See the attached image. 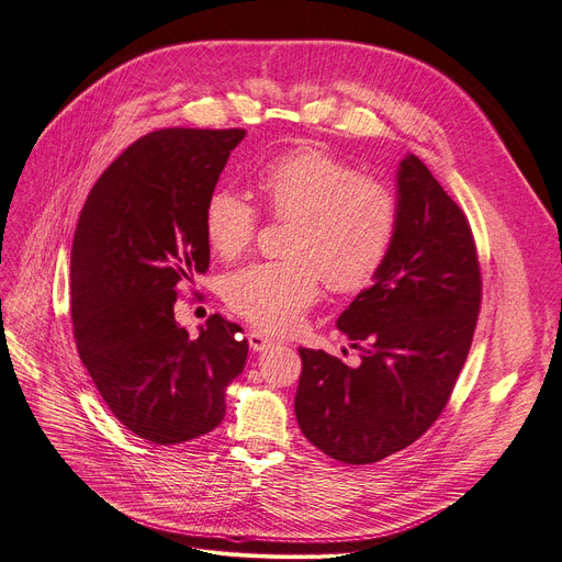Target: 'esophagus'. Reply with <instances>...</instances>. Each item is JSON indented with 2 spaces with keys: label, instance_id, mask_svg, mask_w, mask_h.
Segmentation results:
<instances>
[{
  "label": "esophagus",
  "instance_id": "obj_1",
  "mask_svg": "<svg viewBox=\"0 0 562 562\" xmlns=\"http://www.w3.org/2000/svg\"><path fill=\"white\" fill-rule=\"evenodd\" d=\"M247 342L252 347V351H266L276 345V340H270L268 336L259 334V330H252V334H247Z\"/></svg>",
  "mask_w": 562,
  "mask_h": 562
}]
</instances>
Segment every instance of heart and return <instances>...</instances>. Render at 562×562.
I'll use <instances>...</instances> for the list:
<instances>
[{"instance_id":"heart-1","label":"heart","mask_w":562,"mask_h":562,"mask_svg":"<svg viewBox=\"0 0 562 562\" xmlns=\"http://www.w3.org/2000/svg\"><path fill=\"white\" fill-rule=\"evenodd\" d=\"M257 187L278 217H296L289 259L249 263L224 280V301L252 326L286 334L326 284L361 292L382 270L398 228V205L384 184L319 148L270 159ZM257 211L236 190H215L203 207V234L215 255L234 259L252 245Z\"/></svg>"}]
</instances>
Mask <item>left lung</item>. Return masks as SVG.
<instances>
[{"label":"left lung","instance_id":"obj_1","mask_svg":"<svg viewBox=\"0 0 562 562\" xmlns=\"http://www.w3.org/2000/svg\"><path fill=\"white\" fill-rule=\"evenodd\" d=\"M396 205L389 259L336 322L361 349V363L299 349V426L317 449L351 465L409 447L440 417L482 303L470 224L419 157L398 164Z\"/></svg>","mask_w":562,"mask_h":562}]
</instances>
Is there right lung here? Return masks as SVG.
I'll use <instances>...</instances> for the list:
<instances>
[{"instance_id":"add662e5","label":"right lung","mask_w":562,"mask_h":562,"mask_svg":"<svg viewBox=\"0 0 562 562\" xmlns=\"http://www.w3.org/2000/svg\"><path fill=\"white\" fill-rule=\"evenodd\" d=\"M245 130H161L130 145L82 205L71 247V317L82 366L115 419L153 445H180L224 419L245 368L243 328L176 322L180 282L211 263L203 207Z\"/></svg>"}]
</instances>
